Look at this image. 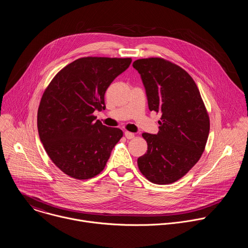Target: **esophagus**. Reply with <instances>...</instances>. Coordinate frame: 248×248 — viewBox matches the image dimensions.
<instances>
[{"label": "esophagus", "mask_w": 248, "mask_h": 248, "mask_svg": "<svg viewBox=\"0 0 248 248\" xmlns=\"http://www.w3.org/2000/svg\"><path fill=\"white\" fill-rule=\"evenodd\" d=\"M124 135H125V137H126L127 139H132V138L134 137V133L129 132V131H125V132H124Z\"/></svg>", "instance_id": "34e87169"}]
</instances>
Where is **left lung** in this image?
I'll return each mask as SVG.
<instances>
[{"instance_id": "obj_1", "label": "left lung", "mask_w": 248, "mask_h": 248, "mask_svg": "<svg viewBox=\"0 0 248 248\" xmlns=\"http://www.w3.org/2000/svg\"><path fill=\"white\" fill-rule=\"evenodd\" d=\"M132 65L142 79L149 110L162 114L158 133H142L148 150L137 159L138 168L151 183H174L205 149L208 113L194 80L181 66L161 58L136 60Z\"/></svg>"}]
</instances>
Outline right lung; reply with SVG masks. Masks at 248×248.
<instances>
[{
	"mask_svg": "<svg viewBox=\"0 0 248 248\" xmlns=\"http://www.w3.org/2000/svg\"><path fill=\"white\" fill-rule=\"evenodd\" d=\"M130 58L86 57L56 75L38 108L41 142L53 163L65 174L88 180L99 174L123 136L93 115L105 110V92L129 66Z\"/></svg>",
	"mask_w": 248,
	"mask_h": 248,
	"instance_id": "right-lung-1",
	"label": "right lung"
}]
</instances>
